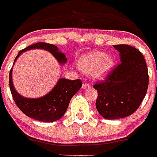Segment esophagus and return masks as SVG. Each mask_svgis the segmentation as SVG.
<instances>
[{"instance_id": "obj_1", "label": "esophagus", "mask_w": 157, "mask_h": 157, "mask_svg": "<svg viewBox=\"0 0 157 157\" xmlns=\"http://www.w3.org/2000/svg\"><path fill=\"white\" fill-rule=\"evenodd\" d=\"M90 87V84H88V83H85V82H84V83H83V85H82V88H83V90H85V89L89 88V87Z\"/></svg>"}]
</instances>
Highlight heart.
<instances>
[{"label":"heart","instance_id":"b5f03b06","mask_svg":"<svg viewBox=\"0 0 157 157\" xmlns=\"http://www.w3.org/2000/svg\"><path fill=\"white\" fill-rule=\"evenodd\" d=\"M115 66L112 56L101 51H93L83 54L79 58L78 67L84 73L91 74L95 80H102L107 77Z\"/></svg>","mask_w":157,"mask_h":157}]
</instances>
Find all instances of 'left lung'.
<instances>
[{
  "label": "left lung",
  "mask_w": 157,
  "mask_h": 157,
  "mask_svg": "<svg viewBox=\"0 0 157 157\" xmlns=\"http://www.w3.org/2000/svg\"><path fill=\"white\" fill-rule=\"evenodd\" d=\"M121 63L105 81L93 86L98 91L96 108L103 118L117 119L129 116L138 109L149 85L148 69L143 54L128 45H114Z\"/></svg>",
  "instance_id": "obj_1"
}]
</instances>
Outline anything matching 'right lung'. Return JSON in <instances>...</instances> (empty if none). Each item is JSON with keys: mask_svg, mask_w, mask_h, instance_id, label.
Masks as SVG:
<instances>
[{"mask_svg": "<svg viewBox=\"0 0 157 157\" xmlns=\"http://www.w3.org/2000/svg\"><path fill=\"white\" fill-rule=\"evenodd\" d=\"M40 49L52 53L59 64H65L67 61L65 54L52 44L37 42L22 49L14 59H17L23 52L30 49ZM12 68L9 73V85L11 94L17 108L29 118L41 121H55L62 118L67 112L70 100L74 94L81 88L82 81L80 79L71 80L65 78L59 79L55 87L45 96L38 98H29L19 94L13 85Z\"/></svg>", "mask_w": 157, "mask_h": 157, "instance_id": "right-lung-1", "label": "right lung"}]
</instances>
